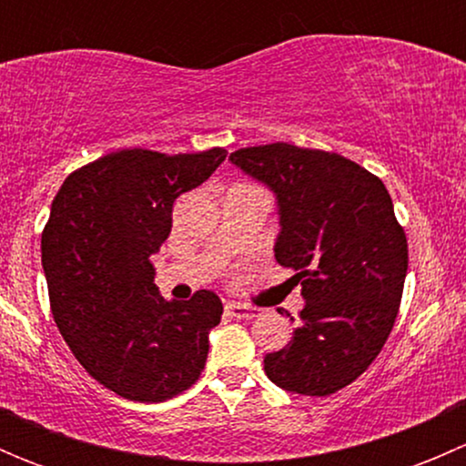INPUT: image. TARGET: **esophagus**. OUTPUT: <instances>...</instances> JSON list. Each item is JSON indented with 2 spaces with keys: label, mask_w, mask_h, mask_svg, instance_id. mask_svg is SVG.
<instances>
[{
  "label": "esophagus",
  "mask_w": 466,
  "mask_h": 466,
  "mask_svg": "<svg viewBox=\"0 0 466 466\" xmlns=\"http://www.w3.org/2000/svg\"><path fill=\"white\" fill-rule=\"evenodd\" d=\"M225 311H228L232 318H237V320H252V318H257V309L246 307V304L232 302L225 307Z\"/></svg>",
  "instance_id": "34e87169"
}]
</instances>
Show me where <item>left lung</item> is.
<instances>
[{
	"instance_id": "obj_1",
	"label": "left lung",
	"mask_w": 466,
	"mask_h": 466,
	"mask_svg": "<svg viewBox=\"0 0 466 466\" xmlns=\"http://www.w3.org/2000/svg\"><path fill=\"white\" fill-rule=\"evenodd\" d=\"M229 159L275 191V259L295 270L307 299L263 370L289 392L329 397L374 363L397 320L408 241L392 198L374 173L327 150L275 142Z\"/></svg>"
}]
</instances>
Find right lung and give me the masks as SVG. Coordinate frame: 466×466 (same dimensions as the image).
Here are the masks:
<instances>
[{
  "mask_svg": "<svg viewBox=\"0 0 466 466\" xmlns=\"http://www.w3.org/2000/svg\"><path fill=\"white\" fill-rule=\"evenodd\" d=\"M225 148L167 155L124 148L69 173L42 232L54 320L103 388L157 403L189 390L223 316L211 290L167 302L150 257L171 232L173 203L203 185Z\"/></svg>",
  "mask_w": 466,
  "mask_h": 466,
  "instance_id": "obj_1",
  "label": "right lung"
}]
</instances>
